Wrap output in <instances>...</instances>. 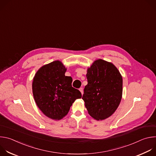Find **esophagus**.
<instances>
[{
  "instance_id": "34e87169",
  "label": "esophagus",
  "mask_w": 156,
  "mask_h": 156,
  "mask_svg": "<svg viewBox=\"0 0 156 156\" xmlns=\"http://www.w3.org/2000/svg\"><path fill=\"white\" fill-rule=\"evenodd\" d=\"M79 90L80 91L81 94H83V87H80V88L79 89Z\"/></svg>"
}]
</instances>
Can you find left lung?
I'll list each match as a JSON object with an SVG mask.
<instances>
[{"instance_id":"obj_1","label":"left lung","mask_w":156,"mask_h":156,"mask_svg":"<svg viewBox=\"0 0 156 156\" xmlns=\"http://www.w3.org/2000/svg\"><path fill=\"white\" fill-rule=\"evenodd\" d=\"M87 84L82 99L88 113L97 120L112 115L122 96V77L112 63L99 59L87 69Z\"/></svg>"}]
</instances>
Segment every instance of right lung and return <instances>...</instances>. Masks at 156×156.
Returning a JSON list of instances; mask_svg holds the SVG:
<instances>
[{"instance_id": "add662e5", "label": "right lung", "mask_w": 156, "mask_h": 156, "mask_svg": "<svg viewBox=\"0 0 156 156\" xmlns=\"http://www.w3.org/2000/svg\"><path fill=\"white\" fill-rule=\"evenodd\" d=\"M66 70L57 60L42 66L33 78L35 102L44 115L54 120L64 117L74 101L81 98V92L72 86V77L65 75Z\"/></svg>"}]
</instances>
